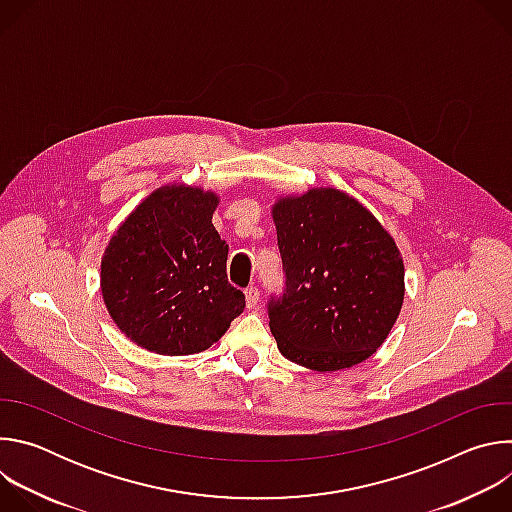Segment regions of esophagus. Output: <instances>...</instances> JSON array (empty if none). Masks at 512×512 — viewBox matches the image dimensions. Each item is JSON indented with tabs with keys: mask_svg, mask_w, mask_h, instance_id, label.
<instances>
[{
	"mask_svg": "<svg viewBox=\"0 0 512 512\" xmlns=\"http://www.w3.org/2000/svg\"><path fill=\"white\" fill-rule=\"evenodd\" d=\"M245 304H247L249 310L257 308V304H259V291H257V287H249L245 291Z\"/></svg>",
	"mask_w": 512,
	"mask_h": 512,
	"instance_id": "esophagus-1",
	"label": "esophagus"
}]
</instances>
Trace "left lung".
I'll return each mask as SVG.
<instances>
[{
	"label": "left lung",
	"instance_id": "8db88e82",
	"mask_svg": "<svg viewBox=\"0 0 512 512\" xmlns=\"http://www.w3.org/2000/svg\"><path fill=\"white\" fill-rule=\"evenodd\" d=\"M285 294L269 302L279 352L316 373L350 369L387 340L405 298L401 251L375 214L332 188L271 206Z\"/></svg>",
	"mask_w": 512,
	"mask_h": 512
}]
</instances>
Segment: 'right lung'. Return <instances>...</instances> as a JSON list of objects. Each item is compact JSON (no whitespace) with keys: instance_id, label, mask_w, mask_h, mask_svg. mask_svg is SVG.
I'll return each mask as SVG.
<instances>
[{"instance_id":"obj_1","label":"right lung","mask_w":512,"mask_h":512,"mask_svg":"<svg viewBox=\"0 0 512 512\" xmlns=\"http://www.w3.org/2000/svg\"><path fill=\"white\" fill-rule=\"evenodd\" d=\"M214 190L174 182L145 196L101 257V294L115 326L137 346L166 356L210 348L243 312L227 279L229 247L212 214Z\"/></svg>"}]
</instances>
